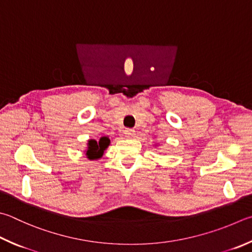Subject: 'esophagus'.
<instances>
[{
	"label": "esophagus",
	"mask_w": 252,
	"mask_h": 252,
	"mask_svg": "<svg viewBox=\"0 0 252 252\" xmlns=\"http://www.w3.org/2000/svg\"><path fill=\"white\" fill-rule=\"evenodd\" d=\"M125 136H126V138H127V139L134 138V136H135V131L132 130V129H126L125 131Z\"/></svg>",
	"instance_id": "34e87169"
}]
</instances>
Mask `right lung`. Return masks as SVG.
<instances>
[{"instance_id":"right-lung-1","label":"right lung","mask_w":252,"mask_h":252,"mask_svg":"<svg viewBox=\"0 0 252 252\" xmlns=\"http://www.w3.org/2000/svg\"><path fill=\"white\" fill-rule=\"evenodd\" d=\"M109 144H110V139L108 136H102L99 141L89 140L88 148L86 151V155L89 159H98L103 155L104 150H106Z\"/></svg>"}]
</instances>
